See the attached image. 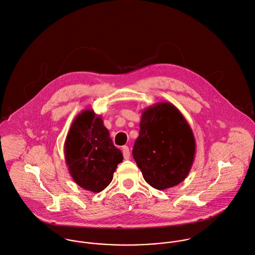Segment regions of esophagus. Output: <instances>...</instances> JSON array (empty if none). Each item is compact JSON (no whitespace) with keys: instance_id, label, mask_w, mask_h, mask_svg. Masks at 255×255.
I'll use <instances>...</instances> for the list:
<instances>
[{"instance_id":"34e87169","label":"esophagus","mask_w":255,"mask_h":255,"mask_svg":"<svg viewBox=\"0 0 255 255\" xmlns=\"http://www.w3.org/2000/svg\"><path fill=\"white\" fill-rule=\"evenodd\" d=\"M122 153H123V156L125 159H129L130 157V151L129 148L127 146H123L122 147Z\"/></svg>"}]
</instances>
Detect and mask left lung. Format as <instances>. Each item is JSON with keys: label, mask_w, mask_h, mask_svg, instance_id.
<instances>
[{"label": "left lung", "mask_w": 255, "mask_h": 255, "mask_svg": "<svg viewBox=\"0 0 255 255\" xmlns=\"http://www.w3.org/2000/svg\"><path fill=\"white\" fill-rule=\"evenodd\" d=\"M134 159L148 184L164 190L182 182L192 167L196 143L185 117L170 102L145 108Z\"/></svg>", "instance_id": "8db88e82"}]
</instances>
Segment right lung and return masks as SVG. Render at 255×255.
<instances>
[{"label": "right lung", "instance_id": "add662e5", "mask_svg": "<svg viewBox=\"0 0 255 255\" xmlns=\"http://www.w3.org/2000/svg\"><path fill=\"white\" fill-rule=\"evenodd\" d=\"M66 164L83 189L99 193L112 181L123 155L109 138L102 116L85 109L74 119L64 144Z\"/></svg>", "mask_w": 255, "mask_h": 255}]
</instances>
